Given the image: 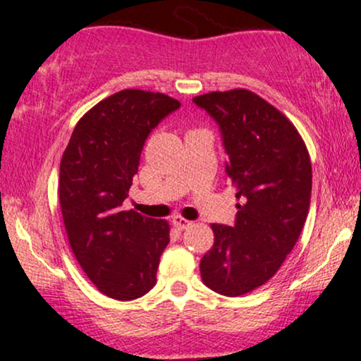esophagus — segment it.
Masks as SVG:
<instances>
[{
	"label": "esophagus",
	"instance_id": "1",
	"mask_svg": "<svg viewBox=\"0 0 361 361\" xmlns=\"http://www.w3.org/2000/svg\"><path fill=\"white\" fill-rule=\"evenodd\" d=\"M172 224H173V228H177L179 231H182V229H188L189 226L192 224V221L184 219V217H182V216H173Z\"/></svg>",
	"mask_w": 361,
	"mask_h": 361
}]
</instances>
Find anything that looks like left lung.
<instances>
[{
  "mask_svg": "<svg viewBox=\"0 0 361 361\" xmlns=\"http://www.w3.org/2000/svg\"><path fill=\"white\" fill-rule=\"evenodd\" d=\"M192 102L219 126L226 173L241 199L234 226H211L214 246L201 276L212 291L235 298L268 283L295 247L310 211L311 160L296 127L246 88Z\"/></svg>",
  "mask_w": 361,
  "mask_h": 361,
  "instance_id": "8db88e82",
  "label": "left lung"
}]
</instances>
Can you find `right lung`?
Masks as SVG:
<instances>
[{"mask_svg": "<svg viewBox=\"0 0 361 361\" xmlns=\"http://www.w3.org/2000/svg\"><path fill=\"white\" fill-rule=\"evenodd\" d=\"M180 102L128 88L106 97L75 126L60 162L61 216L78 264L109 298L130 301L155 286L169 222L123 211L144 144Z\"/></svg>", "mask_w": 361, "mask_h": 361, "instance_id": "obj_1", "label": "right lung"}]
</instances>
